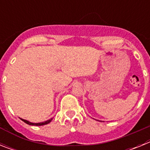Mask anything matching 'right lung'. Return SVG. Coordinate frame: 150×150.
<instances>
[{"instance_id":"1","label":"right lung","mask_w":150,"mask_h":150,"mask_svg":"<svg viewBox=\"0 0 150 150\" xmlns=\"http://www.w3.org/2000/svg\"><path fill=\"white\" fill-rule=\"evenodd\" d=\"M21 120H22V121H23L24 122H25L26 124L30 125H37V126H40V125H44L49 124V123H50V122L52 120V119H50V120H47V121H46V122H39V123L30 122L28 121V120H23V119H21Z\"/></svg>"}]
</instances>
